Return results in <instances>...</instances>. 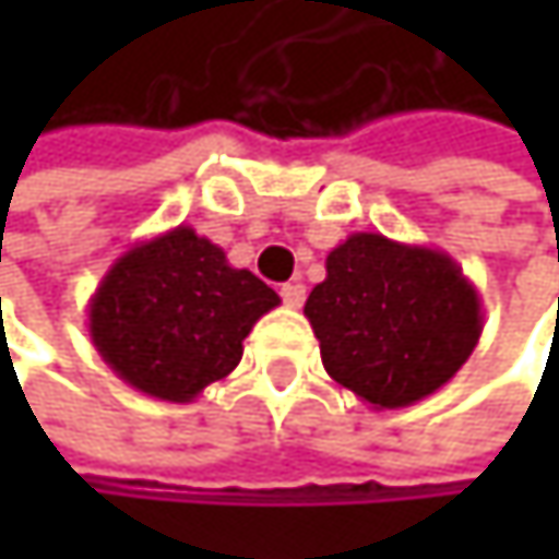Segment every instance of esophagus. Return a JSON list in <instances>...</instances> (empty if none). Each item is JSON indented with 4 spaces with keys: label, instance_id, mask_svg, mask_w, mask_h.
<instances>
[{
    "label": "esophagus",
    "instance_id": "obj_1",
    "mask_svg": "<svg viewBox=\"0 0 559 559\" xmlns=\"http://www.w3.org/2000/svg\"><path fill=\"white\" fill-rule=\"evenodd\" d=\"M281 300L287 307H300L307 300V287L300 281H287V284H281Z\"/></svg>",
    "mask_w": 559,
    "mask_h": 559
}]
</instances>
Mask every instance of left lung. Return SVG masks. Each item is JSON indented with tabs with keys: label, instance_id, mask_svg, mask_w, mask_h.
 <instances>
[{
	"label": "left lung",
	"instance_id": "8db88e82",
	"mask_svg": "<svg viewBox=\"0 0 559 559\" xmlns=\"http://www.w3.org/2000/svg\"><path fill=\"white\" fill-rule=\"evenodd\" d=\"M304 317L326 376L379 411L443 389L483 336L479 290L463 269L382 233H353L326 255Z\"/></svg>",
	"mask_w": 559,
	"mask_h": 559
}]
</instances>
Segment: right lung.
Listing matches in <instances>:
<instances>
[{
  "label": "right lung",
  "instance_id": "add662e5",
  "mask_svg": "<svg viewBox=\"0 0 559 559\" xmlns=\"http://www.w3.org/2000/svg\"><path fill=\"white\" fill-rule=\"evenodd\" d=\"M281 297L190 226L135 242L86 304L103 362L148 397L187 404L226 379L242 340Z\"/></svg>",
  "mask_w": 559,
  "mask_h": 559
}]
</instances>
